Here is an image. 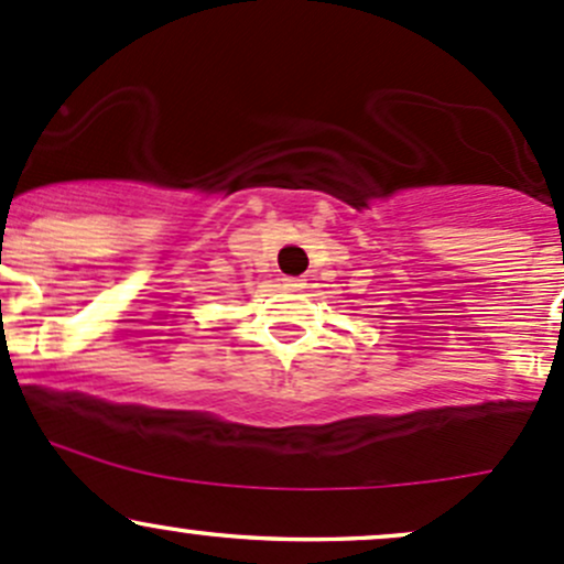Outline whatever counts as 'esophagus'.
<instances>
[{"label": "esophagus", "instance_id": "1", "mask_svg": "<svg viewBox=\"0 0 564 564\" xmlns=\"http://www.w3.org/2000/svg\"><path fill=\"white\" fill-rule=\"evenodd\" d=\"M282 284L288 290H304L306 288V280H304V276H284Z\"/></svg>", "mask_w": 564, "mask_h": 564}]
</instances>
